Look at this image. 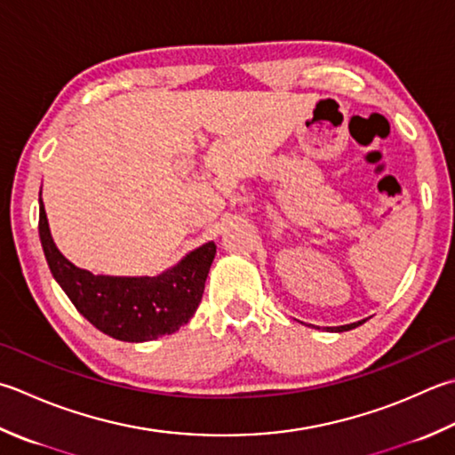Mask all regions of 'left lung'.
I'll return each instance as SVG.
<instances>
[{
	"label": "left lung",
	"mask_w": 455,
	"mask_h": 455,
	"mask_svg": "<svg viewBox=\"0 0 455 455\" xmlns=\"http://www.w3.org/2000/svg\"><path fill=\"white\" fill-rule=\"evenodd\" d=\"M361 323H363V322H357V323H351V325H341V327H337V329H335V331H339V333H341V331H349V329H353V327H359Z\"/></svg>",
	"instance_id": "left-lung-1"
}]
</instances>
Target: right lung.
Here are the masks:
<instances>
[{
  "instance_id": "obj_1",
  "label": "right lung",
  "mask_w": 455,
  "mask_h": 455,
  "mask_svg": "<svg viewBox=\"0 0 455 455\" xmlns=\"http://www.w3.org/2000/svg\"><path fill=\"white\" fill-rule=\"evenodd\" d=\"M39 236L51 272L75 307L102 333L128 343L154 341L189 322L217 254V244L207 243L159 275H94L59 252L41 197Z\"/></svg>"
}]
</instances>
